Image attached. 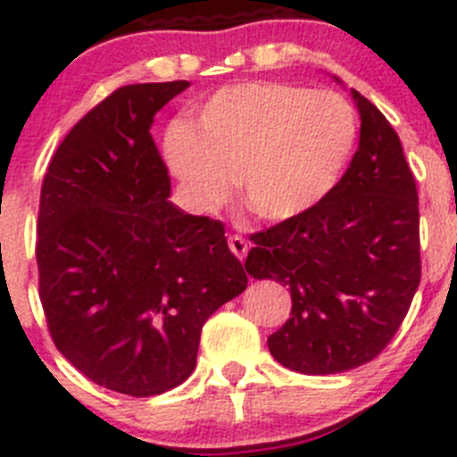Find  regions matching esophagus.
I'll use <instances>...</instances> for the list:
<instances>
[{
	"mask_svg": "<svg viewBox=\"0 0 457 457\" xmlns=\"http://www.w3.org/2000/svg\"><path fill=\"white\" fill-rule=\"evenodd\" d=\"M228 245H229V250H232V254L238 258V261H245L247 250H250V247H247V241H243L241 237H229Z\"/></svg>",
	"mask_w": 457,
	"mask_h": 457,
	"instance_id": "34e87169",
	"label": "esophagus"
}]
</instances>
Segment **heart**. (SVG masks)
I'll return each instance as SVG.
<instances>
[{
    "label": "heart",
    "instance_id": "heart-1",
    "mask_svg": "<svg viewBox=\"0 0 457 457\" xmlns=\"http://www.w3.org/2000/svg\"><path fill=\"white\" fill-rule=\"evenodd\" d=\"M356 139V112L338 92L243 81L207 96L192 126L172 123L163 156L195 205L228 201L237 177L247 210L283 223L334 190Z\"/></svg>",
    "mask_w": 457,
    "mask_h": 457
}]
</instances>
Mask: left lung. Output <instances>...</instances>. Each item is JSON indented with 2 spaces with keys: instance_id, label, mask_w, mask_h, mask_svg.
<instances>
[{
  "instance_id": "8db88e82",
  "label": "left lung",
  "mask_w": 457,
  "mask_h": 457,
  "mask_svg": "<svg viewBox=\"0 0 457 457\" xmlns=\"http://www.w3.org/2000/svg\"><path fill=\"white\" fill-rule=\"evenodd\" d=\"M361 143L314 210L252 234L254 278L289 287L292 314L267 338L287 370L327 376L356 370L389 345L420 285L416 179L385 114L352 90Z\"/></svg>"
}]
</instances>
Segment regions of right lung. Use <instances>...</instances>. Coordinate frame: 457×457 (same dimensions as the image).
<instances>
[{
    "mask_svg": "<svg viewBox=\"0 0 457 457\" xmlns=\"http://www.w3.org/2000/svg\"><path fill=\"white\" fill-rule=\"evenodd\" d=\"M187 86L114 90L68 132L41 186L37 267L54 347L135 398L187 380L205 320L247 287L223 223L168 201L150 128Z\"/></svg>",
    "mask_w": 457,
    "mask_h": 457,
    "instance_id": "1",
    "label": "right lung"
}]
</instances>
